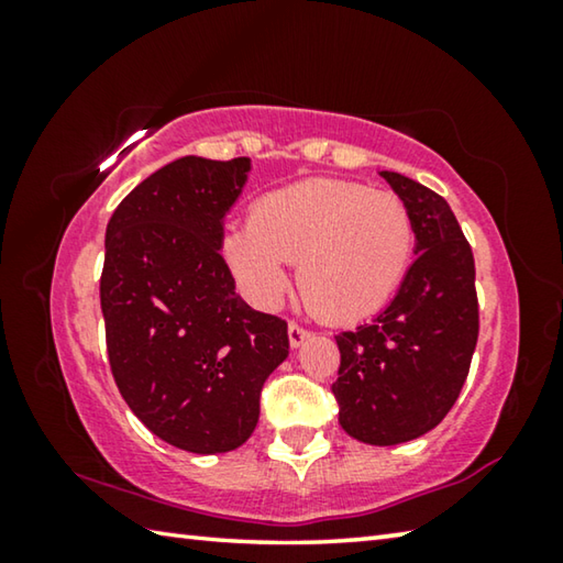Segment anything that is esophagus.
Here are the masks:
<instances>
[{
  "label": "esophagus",
  "instance_id": "1",
  "mask_svg": "<svg viewBox=\"0 0 563 563\" xmlns=\"http://www.w3.org/2000/svg\"><path fill=\"white\" fill-rule=\"evenodd\" d=\"M310 338V330H305L298 322H290L288 325V340H290V347H300L305 340Z\"/></svg>",
  "mask_w": 563,
  "mask_h": 563
}]
</instances>
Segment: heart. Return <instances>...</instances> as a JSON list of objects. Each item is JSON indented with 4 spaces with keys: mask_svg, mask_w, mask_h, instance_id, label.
Returning a JSON list of instances; mask_svg holds the SVG:
<instances>
[{
    "mask_svg": "<svg viewBox=\"0 0 563 563\" xmlns=\"http://www.w3.org/2000/svg\"><path fill=\"white\" fill-rule=\"evenodd\" d=\"M233 278L255 305H273L298 288L330 322L369 318L393 298L415 253V221L389 190L335 178H310L258 198L251 221L231 225L221 243Z\"/></svg>",
    "mask_w": 563,
    "mask_h": 563,
    "instance_id": "obj_1",
    "label": "heart"
}]
</instances>
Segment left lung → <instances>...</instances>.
Masks as SVG:
<instances>
[{"instance_id":"8db88e82","label":"left lung","mask_w":563,"mask_h":563,"mask_svg":"<svg viewBox=\"0 0 563 563\" xmlns=\"http://www.w3.org/2000/svg\"><path fill=\"white\" fill-rule=\"evenodd\" d=\"M415 221V255L393 302L335 335L340 424L350 437L402 444L434 430L470 373L479 335L474 255L450 203L417 180L379 170Z\"/></svg>"}]
</instances>
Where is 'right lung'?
<instances>
[{
    "label": "right lung",
    "instance_id": "right-lung-1",
    "mask_svg": "<svg viewBox=\"0 0 563 563\" xmlns=\"http://www.w3.org/2000/svg\"><path fill=\"white\" fill-rule=\"evenodd\" d=\"M251 158L184 156L123 198L107 225L101 312L111 373L158 440L194 454L238 450L265 379L288 357L285 320L235 292L223 218Z\"/></svg>",
    "mask_w": 563,
    "mask_h": 563
}]
</instances>
